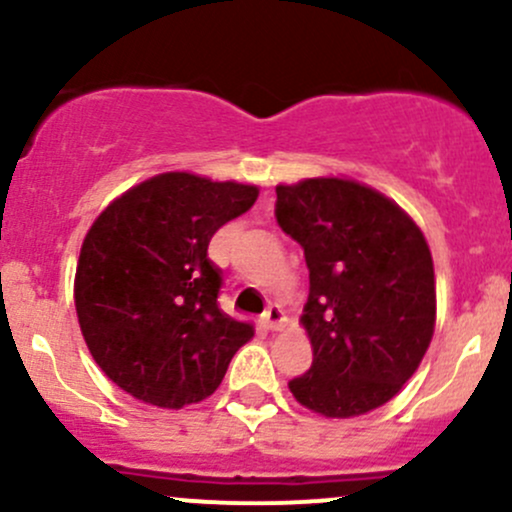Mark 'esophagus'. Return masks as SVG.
I'll return each instance as SVG.
<instances>
[{
  "label": "esophagus",
  "mask_w": 512,
  "mask_h": 512,
  "mask_svg": "<svg viewBox=\"0 0 512 512\" xmlns=\"http://www.w3.org/2000/svg\"><path fill=\"white\" fill-rule=\"evenodd\" d=\"M262 323H265L267 330H279L286 323L284 311L279 306H269L265 311V316H262Z\"/></svg>",
  "instance_id": "1"
}]
</instances>
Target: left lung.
Here are the masks:
<instances>
[{
    "label": "left lung",
    "instance_id": "8db88e82",
    "mask_svg": "<svg viewBox=\"0 0 512 512\" xmlns=\"http://www.w3.org/2000/svg\"><path fill=\"white\" fill-rule=\"evenodd\" d=\"M277 223L303 247L301 323L313 364L289 381L301 406L352 418L391 401L435 330V269L425 235L401 206L340 177L277 187Z\"/></svg>",
    "mask_w": 512,
    "mask_h": 512
}]
</instances>
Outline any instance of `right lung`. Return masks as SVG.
Returning <instances> with one entry per match:
<instances>
[{
  "label": "right lung",
  "mask_w": 512,
  "mask_h": 512,
  "mask_svg": "<svg viewBox=\"0 0 512 512\" xmlns=\"http://www.w3.org/2000/svg\"><path fill=\"white\" fill-rule=\"evenodd\" d=\"M257 187L165 172L111 201L75 274L80 328L101 372L138 401L182 408L211 396L252 325L218 308L209 243Z\"/></svg>",
  "instance_id": "obj_1"
}]
</instances>
